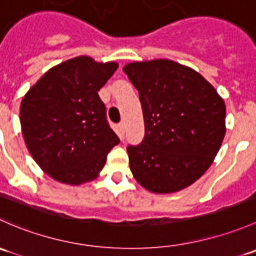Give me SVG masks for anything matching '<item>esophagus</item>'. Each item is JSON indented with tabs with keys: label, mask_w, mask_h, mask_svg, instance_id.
Listing matches in <instances>:
<instances>
[{
	"label": "esophagus",
	"mask_w": 256,
	"mask_h": 256,
	"mask_svg": "<svg viewBox=\"0 0 256 256\" xmlns=\"http://www.w3.org/2000/svg\"><path fill=\"white\" fill-rule=\"evenodd\" d=\"M118 135H120V138H124V135H125V122L118 124Z\"/></svg>",
	"instance_id": "34e87169"
}]
</instances>
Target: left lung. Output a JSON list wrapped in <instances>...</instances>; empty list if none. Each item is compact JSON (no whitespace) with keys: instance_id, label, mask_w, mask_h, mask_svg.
<instances>
[{"instance_id":"obj_1","label":"left lung","mask_w":256,"mask_h":256,"mask_svg":"<svg viewBox=\"0 0 256 256\" xmlns=\"http://www.w3.org/2000/svg\"><path fill=\"white\" fill-rule=\"evenodd\" d=\"M124 72L138 89L144 138L128 146L135 180L152 193L194 183L213 164L226 135V104L198 72L170 59L134 62Z\"/></svg>"}]
</instances>
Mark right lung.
Segmentation results:
<instances>
[{"mask_svg": "<svg viewBox=\"0 0 256 256\" xmlns=\"http://www.w3.org/2000/svg\"><path fill=\"white\" fill-rule=\"evenodd\" d=\"M118 66L76 56L49 69L23 98L20 121L26 146L53 180L72 186L95 180L120 142L98 94Z\"/></svg>", "mask_w": 256, "mask_h": 256, "instance_id": "obj_1", "label": "right lung"}]
</instances>
